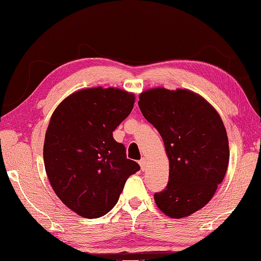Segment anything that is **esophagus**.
Here are the masks:
<instances>
[{"label":"esophagus","instance_id":"esophagus-1","mask_svg":"<svg viewBox=\"0 0 261 261\" xmlns=\"http://www.w3.org/2000/svg\"><path fill=\"white\" fill-rule=\"evenodd\" d=\"M139 165H140V167H141L142 171H145L146 167H147V159L146 158H142L141 160L139 161Z\"/></svg>","mask_w":261,"mask_h":261}]
</instances>
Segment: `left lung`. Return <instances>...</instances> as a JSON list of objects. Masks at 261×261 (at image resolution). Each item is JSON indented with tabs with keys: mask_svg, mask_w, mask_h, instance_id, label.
Here are the masks:
<instances>
[{
	"mask_svg": "<svg viewBox=\"0 0 261 261\" xmlns=\"http://www.w3.org/2000/svg\"><path fill=\"white\" fill-rule=\"evenodd\" d=\"M139 99L142 115L164 140L169 161L167 186L154 194L158 208L169 218L190 217L211 201L227 171L225 124L213 106L192 90L156 87Z\"/></svg>",
	"mask_w": 261,
	"mask_h": 261,
	"instance_id": "left-lung-1",
	"label": "left lung"
}]
</instances>
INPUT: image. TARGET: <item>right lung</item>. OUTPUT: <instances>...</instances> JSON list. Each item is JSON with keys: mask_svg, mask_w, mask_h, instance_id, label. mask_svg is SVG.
Instances as JSON below:
<instances>
[{"mask_svg": "<svg viewBox=\"0 0 261 261\" xmlns=\"http://www.w3.org/2000/svg\"><path fill=\"white\" fill-rule=\"evenodd\" d=\"M134 102V93L95 87L68 95L53 113L44 138V168L55 194L82 218L107 214L126 180L140 169L113 138Z\"/></svg>", "mask_w": 261, "mask_h": 261, "instance_id": "right-lung-1", "label": "right lung"}]
</instances>
